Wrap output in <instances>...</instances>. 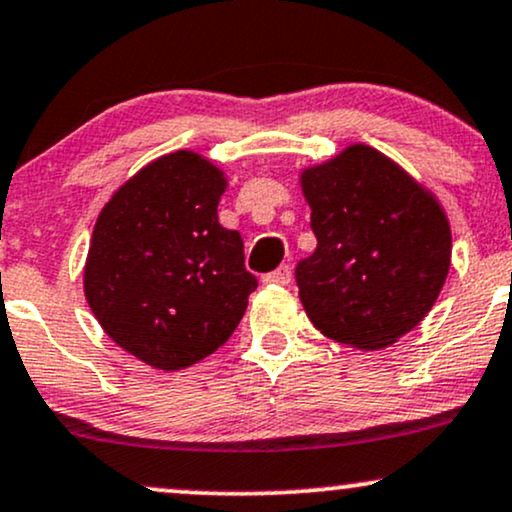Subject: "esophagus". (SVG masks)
<instances>
[{
  "label": "esophagus",
  "instance_id": "esophagus-1",
  "mask_svg": "<svg viewBox=\"0 0 512 512\" xmlns=\"http://www.w3.org/2000/svg\"><path fill=\"white\" fill-rule=\"evenodd\" d=\"M291 267L288 264H281L279 269H274V272L264 274V283H274V286H288L291 283Z\"/></svg>",
  "mask_w": 512,
  "mask_h": 512
}]
</instances>
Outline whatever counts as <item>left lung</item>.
<instances>
[{
    "mask_svg": "<svg viewBox=\"0 0 512 512\" xmlns=\"http://www.w3.org/2000/svg\"><path fill=\"white\" fill-rule=\"evenodd\" d=\"M317 250L295 281L310 322L360 350L396 343L427 317L451 267L439 200L369 145L300 176Z\"/></svg>",
    "mask_w": 512,
    "mask_h": 512,
    "instance_id": "obj_1",
    "label": "left lung"
}]
</instances>
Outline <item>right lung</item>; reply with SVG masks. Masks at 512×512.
Here are the masks:
<instances>
[{
  "mask_svg": "<svg viewBox=\"0 0 512 512\" xmlns=\"http://www.w3.org/2000/svg\"><path fill=\"white\" fill-rule=\"evenodd\" d=\"M226 178L178 150L128 178L97 217L85 300L104 334L155 369H183L229 341L257 279L243 238L219 224Z\"/></svg>",
  "mask_w": 512,
  "mask_h": 512,
  "instance_id": "1",
  "label": "right lung"
}]
</instances>
